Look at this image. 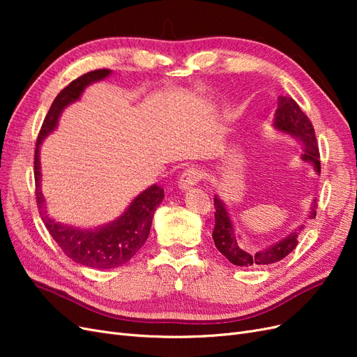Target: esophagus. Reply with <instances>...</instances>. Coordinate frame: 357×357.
I'll use <instances>...</instances> for the list:
<instances>
[{"mask_svg":"<svg viewBox=\"0 0 357 357\" xmlns=\"http://www.w3.org/2000/svg\"><path fill=\"white\" fill-rule=\"evenodd\" d=\"M202 174L198 168H189L186 169L178 178V189L180 190H188L192 186H195L197 183L201 180Z\"/></svg>","mask_w":357,"mask_h":357,"instance_id":"1","label":"esophagus"}]
</instances>
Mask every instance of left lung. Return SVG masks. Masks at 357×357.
<instances>
[{"label":"left lung","instance_id":"left-lung-1","mask_svg":"<svg viewBox=\"0 0 357 357\" xmlns=\"http://www.w3.org/2000/svg\"><path fill=\"white\" fill-rule=\"evenodd\" d=\"M274 128L278 132L287 134L304 147V153L301 155V159L307 162L308 165L314 168L317 174H320V153L316 142V132L312 128L310 119L305 113L299 109V105L295 100L289 96H280L278 98V109L274 114ZM214 207H215V225L213 229V240L218 250L228 259L232 265L241 268H256V266H268L282 261L289 253L295 250L298 245V235L304 229V225H299L284 238L278 240L266 247L259 248V250H250L245 244H243L241 236L235 232L234 223L231 215L226 210L225 202L214 195ZM316 199L312 201L308 218H316Z\"/></svg>","mask_w":357,"mask_h":357}]
</instances>
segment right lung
<instances>
[{"label":"right lung","mask_w":357,"mask_h":357,"mask_svg":"<svg viewBox=\"0 0 357 357\" xmlns=\"http://www.w3.org/2000/svg\"><path fill=\"white\" fill-rule=\"evenodd\" d=\"M110 70H95L80 75L63 88L50 105L37 138L34 156L36 197L37 205L49 234L75 264L95 269H112L131 261L134 255L146 243L152 228L156 208L164 199V189L152 185L132 199L121 218L96 228L83 229L56 222L47 214L46 199L41 192L40 147L49 134L55 131L61 113L67 105L75 102L89 84L109 77Z\"/></svg>","instance_id":"obj_1"}]
</instances>
